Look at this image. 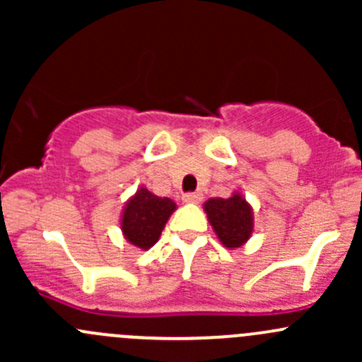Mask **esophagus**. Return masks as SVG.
Returning <instances> with one entry per match:
<instances>
[{
    "instance_id": "obj_1",
    "label": "esophagus",
    "mask_w": 362,
    "mask_h": 362,
    "mask_svg": "<svg viewBox=\"0 0 362 362\" xmlns=\"http://www.w3.org/2000/svg\"><path fill=\"white\" fill-rule=\"evenodd\" d=\"M182 199H184L185 203H198L202 202V192H185V194L182 196Z\"/></svg>"
}]
</instances>
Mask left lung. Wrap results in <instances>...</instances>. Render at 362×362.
Listing matches in <instances>:
<instances>
[{
  "instance_id": "1",
  "label": "left lung",
  "mask_w": 362,
  "mask_h": 362,
  "mask_svg": "<svg viewBox=\"0 0 362 362\" xmlns=\"http://www.w3.org/2000/svg\"><path fill=\"white\" fill-rule=\"evenodd\" d=\"M208 221L218 240L229 249L242 247L252 235V210L245 199L235 194L229 199H208L204 203Z\"/></svg>"
}]
</instances>
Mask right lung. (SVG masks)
Instances as JSON below:
<instances>
[{
  "label": "right lung",
  "mask_w": 362,
  "mask_h": 362,
  "mask_svg": "<svg viewBox=\"0 0 362 362\" xmlns=\"http://www.w3.org/2000/svg\"><path fill=\"white\" fill-rule=\"evenodd\" d=\"M177 208L171 199L158 198L147 189H138L122 215V231L133 245L151 249L159 240L160 231Z\"/></svg>",
  "instance_id": "right-lung-1"
}]
</instances>
